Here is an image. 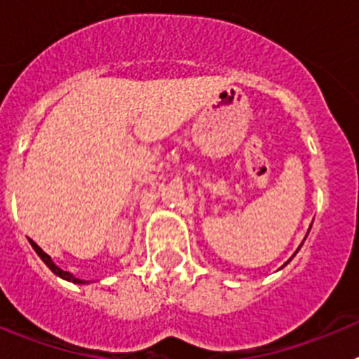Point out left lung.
Returning a JSON list of instances; mask_svg holds the SVG:
<instances>
[{
	"label": "left lung",
	"mask_w": 359,
	"mask_h": 359,
	"mask_svg": "<svg viewBox=\"0 0 359 359\" xmlns=\"http://www.w3.org/2000/svg\"><path fill=\"white\" fill-rule=\"evenodd\" d=\"M309 230H311V228H309ZM304 241H306V239H304ZM302 244H304V243H302ZM302 244H300V246H302ZM300 246H298V250H300ZM298 250H297V252H294V253H293V257H294V255H297V253H298ZM293 257H291V259H293ZM291 259H290V261H291ZM290 261H287V262H290ZM287 262H286V264H287ZM286 264H284V266H286Z\"/></svg>",
	"instance_id": "8db88e82"
}]
</instances>
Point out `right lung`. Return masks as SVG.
<instances>
[{
	"label": "right lung",
	"instance_id": "add662e5",
	"mask_svg": "<svg viewBox=\"0 0 359 359\" xmlns=\"http://www.w3.org/2000/svg\"><path fill=\"white\" fill-rule=\"evenodd\" d=\"M28 241H30V246H32V248L36 250L37 255L41 257V261H43L44 264L48 266V268L52 269V271L57 275V277L65 278V280H68V282H73V284H90V280H82V278H77V277H75V275L69 273V271H62V269L59 268V266H57L55 262L52 261V257H50L48 253H44L43 250H41L39 246H37V244L34 243V241H32V239H28Z\"/></svg>",
	"mask_w": 359,
	"mask_h": 359
}]
</instances>
